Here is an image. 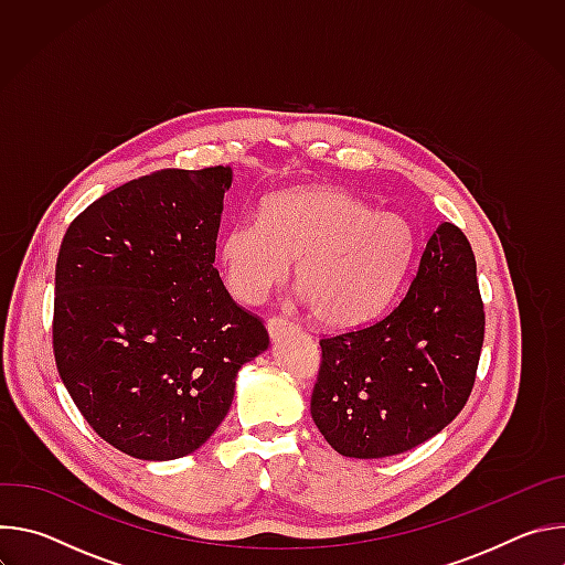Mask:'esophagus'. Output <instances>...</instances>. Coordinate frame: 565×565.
<instances>
[{"instance_id":"obj_1","label":"esophagus","mask_w":565,"mask_h":565,"mask_svg":"<svg viewBox=\"0 0 565 565\" xmlns=\"http://www.w3.org/2000/svg\"><path fill=\"white\" fill-rule=\"evenodd\" d=\"M266 327H268V333H270L273 340H277V338L284 335L286 331H292V329H295L292 321H288V317H284V315H273V317L268 319Z\"/></svg>"}]
</instances>
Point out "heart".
Wrapping results in <instances>:
<instances>
[{
  "label": "heart",
  "mask_w": 565,
  "mask_h": 565,
  "mask_svg": "<svg viewBox=\"0 0 565 565\" xmlns=\"http://www.w3.org/2000/svg\"><path fill=\"white\" fill-rule=\"evenodd\" d=\"M416 248L412 225L373 212L340 190L273 196L262 216H241L223 234L218 259L234 297L262 301L297 259L295 279L324 327L351 329L397 292Z\"/></svg>",
  "instance_id": "1"
}]
</instances>
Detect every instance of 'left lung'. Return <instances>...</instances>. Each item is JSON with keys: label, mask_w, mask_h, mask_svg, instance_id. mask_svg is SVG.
<instances>
[{"label": "left lung", "mask_w": 565, "mask_h": 565, "mask_svg": "<svg viewBox=\"0 0 565 565\" xmlns=\"http://www.w3.org/2000/svg\"><path fill=\"white\" fill-rule=\"evenodd\" d=\"M482 338L471 246L460 227L440 223L405 297L373 324L319 340L310 397L317 429L351 458L418 447L462 412Z\"/></svg>", "instance_id": "8db88e82"}]
</instances>
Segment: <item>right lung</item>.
<instances>
[{
    "mask_svg": "<svg viewBox=\"0 0 565 565\" xmlns=\"http://www.w3.org/2000/svg\"><path fill=\"white\" fill-rule=\"evenodd\" d=\"M232 170H160L94 201L57 264L53 353L92 429L140 460L196 451L270 344L214 268Z\"/></svg>",
    "mask_w": 565,
    "mask_h": 565,
    "instance_id": "right-lung-1",
    "label": "right lung"
}]
</instances>
